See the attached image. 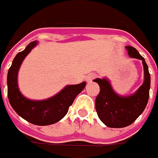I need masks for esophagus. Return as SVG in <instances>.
Segmentation results:
<instances>
[{"mask_svg":"<svg viewBox=\"0 0 158 158\" xmlns=\"http://www.w3.org/2000/svg\"><path fill=\"white\" fill-rule=\"evenodd\" d=\"M94 79H95V75H94V74H89V75L86 76L85 80H86L87 82H92V80Z\"/></svg>","mask_w":158,"mask_h":158,"instance_id":"34e87169","label":"esophagus"}]
</instances>
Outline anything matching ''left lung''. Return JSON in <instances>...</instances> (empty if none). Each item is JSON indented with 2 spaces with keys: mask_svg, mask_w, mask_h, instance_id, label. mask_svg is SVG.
I'll use <instances>...</instances> for the list:
<instances>
[{
  "mask_svg": "<svg viewBox=\"0 0 158 158\" xmlns=\"http://www.w3.org/2000/svg\"><path fill=\"white\" fill-rule=\"evenodd\" d=\"M130 57L143 61L144 82L137 92L131 96L117 95L106 79H96L94 81L100 85V93L95 100L97 114L102 123L109 128H124L129 126L143 112L149 101L150 75L144 58L135 48L126 46Z\"/></svg>",
  "mask_w": 158,
  "mask_h": 158,
  "instance_id": "left-lung-1",
  "label": "left lung"
}]
</instances>
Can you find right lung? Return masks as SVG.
<instances>
[{
  "label": "right lung",
  "instance_id": "add662e5",
  "mask_svg": "<svg viewBox=\"0 0 158 158\" xmlns=\"http://www.w3.org/2000/svg\"><path fill=\"white\" fill-rule=\"evenodd\" d=\"M36 44L35 41L30 43L24 51L19 52L14 58L8 73V97L11 106L22 118L32 124L45 126L57 123L64 117L69 106L86 83L67 85L57 95L45 101H30L23 96L17 85V73L23 60Z\"/></svg>",
  "mask_w": 158,
  "mask_h": 158
}]
</instances>
